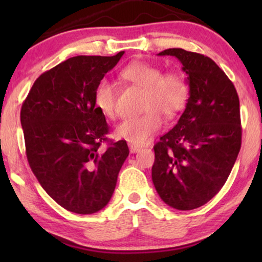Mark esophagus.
Listing matches in <instances>:
<instances>
[{
  "label": "esophagus",
  "mask_w": 262,
  "mask_h": 262,
  "mask_svg": "<svg viewBox=\"0 0 262 262\" xmlns=\"http://www.w3.org/2000/svg\"><path fill=\"white\" fill-rule=\"evenodd\" d=\"M128 148H130V152L131 154H136V152H138L139 150H141V146L135 145V144H130V145H128Z\"/></svg>",
  "instance_id": "1"
}]
</instances>
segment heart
<instances>
[{"label":"heart","instance_id":"obj_1","mask_svg":"<svg viewBox=\"0 0 262 262\" xmlns=\"http://www.w3.org/2000/svg\"><path fill=\"white\" fill-rule=\"evenodd\" d=\"M123 80L143 89L142 116L127 118L116 127V136L131 144L143 145L148 143L162 125L163 114L174 118L184 110L189 99V81L180 69L162 73L155 64L136 60L120 71ZM117 89L112 82L102 78L94 91V103L107 118L116 116Z\"/></svg>","mask_w":262,"mask_h":262}]
</instances>
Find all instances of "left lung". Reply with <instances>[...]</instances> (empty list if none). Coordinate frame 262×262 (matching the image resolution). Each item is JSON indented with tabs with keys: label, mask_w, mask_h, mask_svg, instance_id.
<instances>
[{
	"label": "left lung",
	"mask_w": 262,
	"mask_h": 262,
	"mask_svg": "<svg viewBox=\"0 0 262 262\" xmlns=\"http://www.w3.org/2000/svg\"><path fill=\"white\" fill-rule=\"evenodd\" d=\"M188 75L189 99L178 124L154 145L157 193L177 210L210 202L227 181L241 149L239 100L235 85L210 57L167 49Z\"/></svg>",
	"instance_id": "left-lung-1"
}]
</instances>
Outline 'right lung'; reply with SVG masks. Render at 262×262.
<instances>
[{"label":"right lung","instance_id":"1","mask_svg":"<svg viewBox=\"0 0 262 262\" xmlns=\"http://www.w3.org/2000/svg\"><path fill=\"white\" fill-rule=\"evenodd\" d=\"M123 55L64 60L35 80L21 107L31 169L46 193L71 212L103 209L128 156L126 142L107 138L106 118L94 103L96 84Z\"/></svg>","mask_w":262,"mask_h":262}]
</instances>
